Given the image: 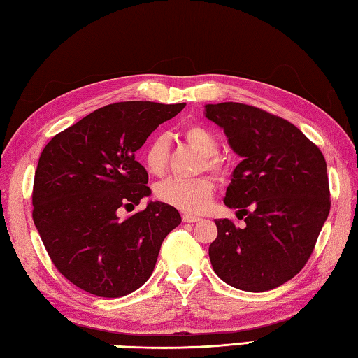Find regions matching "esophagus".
<instances>
[{
  "label": "esophagus",
  "mask_w": 358,
  "mask_h": 358,
  "mask_svg": "<svg viewBox=\"0 0 358 358\" xmlns=\"http://www.w3.org/2000/svg\"><path fill=\"white\" fill-rule=\"evenodd\" d=\"M181 217H183V222H197V221H201V217L196 216V215H183Z\"/></svg>",
  "instance_id": "obj_1"
}]
</instances>
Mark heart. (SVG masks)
Returning <instances> with one entry per match:
<instances>
[{
  "mask_svg": "<svg viewBox=\"0 0 358 358\" xmlns=\"http://www.w3.org/2000/svg\"><path fill=\"white\" fill-rule=\"evenodd\" d=\"M185 142L202 155L201 169L210 172H227V159L217 155L220 142L213 131L207 126L194 123L187 124L181 132ZM169 153H171V138L166 132H159L151 137L143 151V162L150 173L164 175L169 166ZM215 192V183L210 177L197 178H167L155 187L156 197L171 207L186 211V213H199L210 203Z\"/></svg>",
  "mask_w": 358,
  "mask_h": 358,
  "instance_id": "obj_1",
  "label": "heart"
}]
</instances>
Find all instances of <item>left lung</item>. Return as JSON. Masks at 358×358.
I'll return each instance as SVG.
<instances>
[{
    "mask_svg": "<svg viewBox=\"0 0 358 358\" xmlns=\"http://www.w3.org/2000/svg\"><path fill=\"white\" fill-rule=\"evenodd\" d=\"M205 117L224 129L241 157L224 203L246 216L243 229L215 221L211 265L235 289L271 290L305 266L329 216L325 157L296 126L257 107L207 104Z\"/></svg>",
    "mask_w": 358,
    "mask_h": 358,
    "instance_id": "1",
    "label": "left lung"
}]
</instances>
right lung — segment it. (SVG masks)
<instances>
[{"instance_id":"right-lung-1","label":"right lung","mask_w":358,"mask_h":358,"mask_svg":"<svg viewBox=\"0 0 358 358\" xmlns=\"http://www.w3.org/2000/svg\"><path fill=\"white\" fill-rule=\"evenodd\" d=\"M148 101L101 107L42 150L33 186V221L53 265L85 292L106 299L134 292L155 270L161 245L181 222L177 208L148 202V173L136 151L185 108Z\"/></svg>"}]
</instances>
